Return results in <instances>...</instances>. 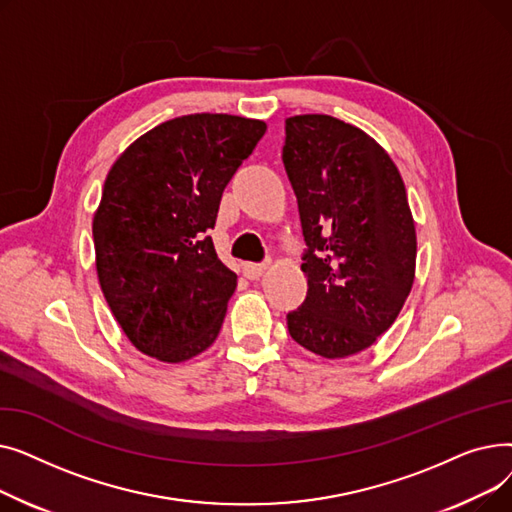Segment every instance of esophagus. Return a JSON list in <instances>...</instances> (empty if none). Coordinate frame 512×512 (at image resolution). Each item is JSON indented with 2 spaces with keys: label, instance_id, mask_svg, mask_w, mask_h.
<instances>
[{
  "label": "esophagus",
  "instance_id": "34e87169",
  "mask_svg": "<svg viewBox=\"0 0 512 512\" xmlns=\"http://www.w3.org/2000/svg\"><path fill=\"white\" fill-rule=\"evenodd\" d=\"M267 267H270V263H245L242 265V274H245L249 280H257L265 274Z\"/></svg>",
  "mask_w": 512,
  "mask_h": 512
}]
</instances>
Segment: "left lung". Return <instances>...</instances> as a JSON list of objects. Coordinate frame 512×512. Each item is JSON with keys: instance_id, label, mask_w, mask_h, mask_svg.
<instances>
[{"instance_id": "obj_1", "label": "left lung", "mask_w": 512, "mask_h": 512, "mask_svg": "<svg viewBox=\"0 0 512 512\" xmlns=\"http://www.w3.org/2000/svg\"><path fill=\"white\" fill-rule=\"evenodd\" d=\"M282 161L307 242V299L288 332L324 359L357 355L405 305L417 236L405 182L361 128L326 114L286 120Z\"/></svg>"}]
</instances>
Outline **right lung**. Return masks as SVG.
Listing matches in <instances>:
<instances>
[{
	"label": "right lung",
	"instance_id": "obj_1",
	"mask_svg": "<svg viewBox=\"0 0 512 512\" xmlns=\"http://www.w3.org/2000/svg\"><path fill=\"white\" fill-rule=\"evenodd\" d=\"M265 122L230 114L168 120L107 172L93 218L103 297L141 353L182 363L218 338L236 274L207 230Z\"/></svg>",
	"mask_w": 512,
	"mask_h": 512
}]
</instances>
